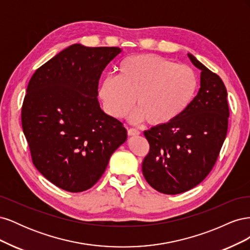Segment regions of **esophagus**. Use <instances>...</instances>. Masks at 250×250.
Returning <instances> with one entry per match:
<instances>
[{"label":"esophagus","instance_id":"esophagus-1","mask_svg":"<svg viewBox=\"0 0 250 250\" xmlns=\"http://www.w3.org/2000/svg\"><path fill=\"white\" fill-rule=\"evenodd\" d=\"M139 134L140 131L138 129H134V128H130V129L128 130V135H130V137H137Z\"/></svg>","mask_w":250,"mask_h":250}]
</instances>
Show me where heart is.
<instances>
[{
	"label": "heart",
	"instance_id": "b5f03b06",
	"mask_svg": "<svg viewBox=\"0 0 250 250\" xmlns=\"http://www.w3.org/2000/svg\"><path fill=\"white\" fill-rule=\"evenodd\" d=\"M198 88V77L186 64L156 55L128 56L118 76L104 77L98 96L110 116L122 118L134 106V120L154 126L169 124L190 107Z\"/></svg>",
	"mask_w": 250,
	"mask_h": 250
}]
</instances>
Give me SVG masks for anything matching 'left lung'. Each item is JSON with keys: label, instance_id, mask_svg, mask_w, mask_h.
<instances>
[{"label": "left lung", "instance_id": "1", "mask_svg": "<svg viewBox=\"0 0 250 250\" xmlns=\"http://www.w3.org/2000/svg\"><path fill=\"white\" fill-rule=\"evenodd\" d=\"M200 88L183 116L144 131L150 151L142 171L156 191L176 195L199 185L213 169L228 133L229 109L223 81L194 55Z\"/></svg>", "mask_w": 250, "mask_h": 250}]
</instances>
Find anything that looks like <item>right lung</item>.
<instances>
[{"label":"right lung","instance_id":"obj_1","mask_svg":"<svg viewBox=\"0 0 250 250\" xmlns=\"http://www.w3.org/2000/svg\"><path fill=\"white\" fill-rule=\"evenodd\" d=\"M122 52L75 43L37 69L21 107V126L35 168L56 187L88 190L127 140L116 118L98 101L103 70Z\"/></svg>","mask_w":250,"mask_h":250}]
</instances>
